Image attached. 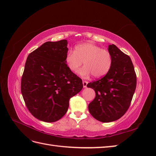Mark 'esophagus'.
<instances>
[{
  "instance_id": "esophagus-1",
  "label": "esophagus",
  "mask_w": 156,
  "mask_h": 156,
  "mask_svg": "<svg viewBox=\"0 0 156 156\" xmlns=\"http://www.w3.org/2000/svg\"><path fill=\"white\" fill-rule=\"evenodd\" d=\"M87 81H83V87H84V88L87 87Z\"/></svg>"
}]
</instances>
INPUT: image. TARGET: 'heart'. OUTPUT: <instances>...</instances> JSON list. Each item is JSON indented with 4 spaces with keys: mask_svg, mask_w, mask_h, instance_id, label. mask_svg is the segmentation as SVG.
I'll return each instance as SVG.
<instances>
[{
    "mask_svg": "<svg viewBox=\"0 0 156 156\" xmlns=\"http://www.w3.org/2000/svg\"><path fill=\"white\" fill-rule=\"evenodd\" d=\"M65 62L72 73L77 72L83 62L85 66L79 72L81 77L93 75V77L101 78L112 68L113 57L108 50L91 43H85L76 47L74 52L69 51Z\"/></svg>",
    "mask_w": 156,
    "mask_h": 156,
    "instance_id": "b5f03b06",
    "label": "heart"
}]
</instances>
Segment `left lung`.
I'll list each match as a JSON object with an SVG mask.
<instances>
[{"label":"left lung","instance_id":"8db88e82","mask_svg":"<svg viewBox=\"0 0 156 156\" xmlns=\"http://www.w3.org/2000/svg\"><path fill=\"white\" fill-rule=\"evenodd\" d=\"M113 64L107 73L87 87L95 91V98L89 104L91 115L101 122L117 120L130 106L136 88V74L130 57L115 44H110Z\"/></svg>","mask_w":156,"mask_h":156}]
</instances>
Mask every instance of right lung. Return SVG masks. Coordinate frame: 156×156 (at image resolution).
Returning <instances> with one entry per match:
<instances>
[{
	"mask_svg": "<svg viewBox=\"0 0 156 156\" xmlns=\"http://www.w3.org/2000/svg\"><path fill=\"white\" fill-rule=\"evenodd\" d=\"M67 41L44 43L27 58L21 93L27 109L37 119L55 122L68 110L69 99L83 87L81 78L68 69Z\"/></svg>",
	"mask_w": 156,
	"mask_h": 156,
	"instance_id": "1",
	"label": "right lung"
}]
</instances>
